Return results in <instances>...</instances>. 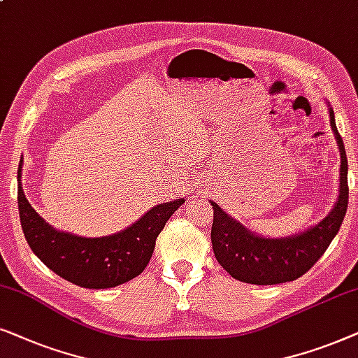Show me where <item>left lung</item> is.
Wrapping results in <instances>:
<instances>
[{
  "instance_id": "1",
  "label": "left lung",
  "mask_w": 358,
  "mask_h": 358,
  "mask_svg": "<svg viewBox=\"0 0 358 358\" xmlns=\"http://www.w3.org/2000/svg\"><path fill=\"white\" fill-rule=\"evenodd\" d=\"M329 119L331 129L339 145L341 171L339 194L326 217L314 226H309L298 234L287 237H264L247 229L226 211L213 203L214 219L211 242L216 260L232 278L252 285H276L293 282L306 273L316 264L332 239L339 232L349 204V185H347V155L336 126V116L331 104Z\"/></svg>"
}]
</instances>
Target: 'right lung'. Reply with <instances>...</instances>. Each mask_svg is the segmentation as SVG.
<instances>
[{
	"label": "right lung",
	"mask_w": 358,
	"mask_h": 358,
	"mask_svg": "<svg viewBox=\"0 0 358 358\" xmlns=\"http://www.w3.org/2000/svg\"><path fill=\"white\" fill-rule=\"evenodd\" d=\"M22 165L17 170V206L24 237L42 264L66 282L82 288L104 289L141 275L155 249V241L183 198L157 204L129 227L111 236L82 237L57 231L31 206L22 189Z\"/></svg>",
	"instance_id": "1"
}]
</instances>
